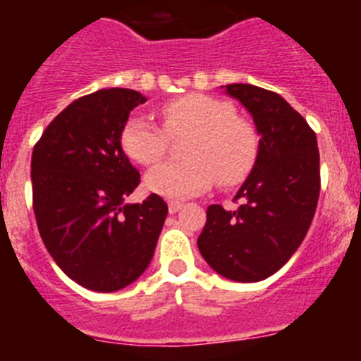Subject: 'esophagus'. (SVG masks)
<instances>
[{
    "label": "esophagus",
    "mask_w": 361,
    "mask_h": 361,
    "mask_svg": "<svg viewBox=\"0 0 361 361\" xmlns=\"http://www.w3.org/2000/svg\"><path fill=\"white\" fill-rule=\"evenodd\" d=\"M184 204L183 202H177V200H171V202H168V212L170 213H177L178 209H183Z\"/></svg>",
    "instance_id": "34e87169"
}]
</instances>
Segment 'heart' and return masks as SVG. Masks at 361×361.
Returning <instances> with one entry per match:
<instances>
[{"label":"heart","instance_id":"heart-1","mask_svg":"<svg viewBox=\"0 0 361 361\" xmlns=\"http://www.w3.org/2000/svg\"><path fill=\"white\" fill-rule=\"evenodd\" d=\"M162 128L142 116L123 124L119 142L132 161L152 166L168 152L170 137L190 135L183 146L184 161L164 162L148 171L145 183L153 193L170 199L202 193L213 183L229 188L253 170L260 149L258 132L250 121L235 116L224 99L188 94L159 108Z\"/></svg>","mask_w":361,"mask_h":361}]
</instances>
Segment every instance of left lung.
<instances>
[{"instance_id":"8db88e82","label":"left lung","mask_w":361,"mask_h":361,"mask_svg":"<svg viewBox=\"0 0 361 361\" xmlns=\"http://www.w3.org/2000/svg\"><path fill=\"white\" fill-rule=\"evenodd\" d=\"M260 133V149L233 212L212 204L197 245L204 260L235 282H258L280 269L305 238L320 195L317 135L283 97L260 86H226Z\"/></svg>"}]
</instances>
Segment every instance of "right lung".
I'll list each match as a JSON object with an SVG mask.
<instances>
[{"label":"right lung","mask_w":361,"mask_h":361,"mask_svg":"<svg viewBox=\"0 0 361 361\" xmlns=\"http://www.w3.org/2000/svg\"><path fill=\"white\" fill-rule=\"evenodd\" d=\"M146 101L128 88L82 95L47 126L32 152V202L50 257L68 279L111 293L148 267L168 206L152 193L124 204L141 175L119 142L130 111Z\"/></svg>","instance_id":"add662e5"}]
</instances>
